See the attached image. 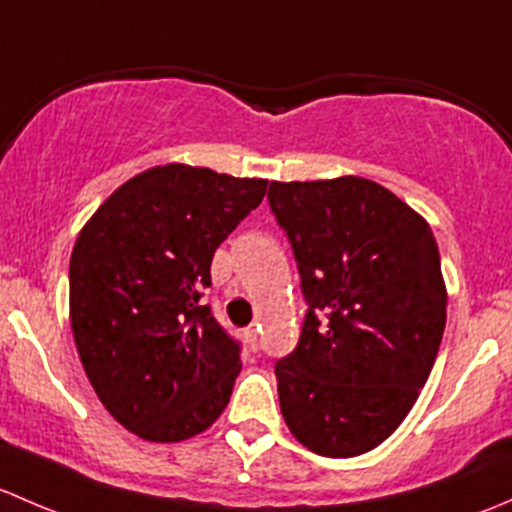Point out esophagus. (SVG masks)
<instances>
[{
	"mask_svg": "<svg viewBox=\"0 0 512 512\" xmlns=\"http://www.w3.org/2000/svg\"><path fill=\"white\" fill-rule=\"evenodd\" d=\"M246 340H249V345L254 347H258V330L256 328H246Z\"/></svg>",
	"mask_w": 512,
	"mask_h": 512,
	"instance_id": "34e87169",
	"label": "esophagus"
}]
</instances>
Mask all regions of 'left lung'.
Returning <instances> with one entry per match:
<instances>
[{"label":"left lung","instance_id":"obj_1","mask_svg":"<svg viewBox=\"0 0 512 512\" xmlns=\"http://www.w3.org/2000/svg\"><path fill=\"white\" fill-rule=\"evenodd\" d=\"M308 313L276 362L278 402L305 449L372 451L412 412L446 328L439 246L424 217L365 177L271 182Z\"/></svg>","mask_w":512,"mask_h":512}]
</instances>
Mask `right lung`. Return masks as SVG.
<instances>
[{"instance_id":"1","label":"right lung","mask_w":512,"mask_h":512,"mask_svg":"<svg viewBox=\"0 0 512 512\" xmlns=\"http://www.w3.org/2000/svg\"><path fill=\"white\" fill-rule=\"evenodd\" d=\"M266 179L152 167L120 184L71 254V330L115 421L140 439H192L219 419L239 342L202 305L214 251L261 204Z\"/></svg>"}]
</instances>
